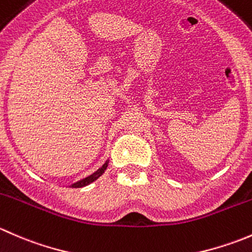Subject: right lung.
Instances as JSON below:
<instances>
[{
    "label": "right lung",
    "instance_id": "add662e5",
    "mask_svg": "<svg viewBox=\"0 0 252 252\" xmlns=\"http://www.w3.org/2000/svg\"><path fill=\"white\" fill-rule=\"evenodd\" d=\"M107 166H108V162H106V163L103 164V166L101 167L100 169H97V171H96L95 173H93L91 175H89V177L84 178V179H81V180H79V182L74 183V184L72 185V188H83V187H85V185H88V184H90V183H93L94 180L97 179V178L100 177V175H102L103 172H105L106 168H107Z\"/></svg>",
    "mask_w": 252,
    "mask_h": 252
}]
</instances>
